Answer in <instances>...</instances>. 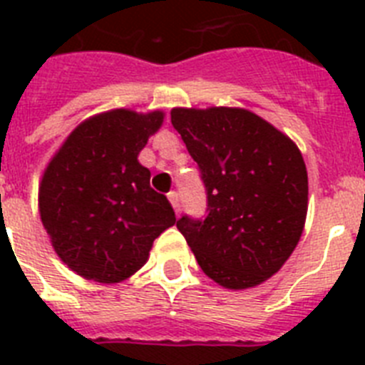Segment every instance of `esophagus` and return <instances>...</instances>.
Wrapping results in <instances>:
<instances>
[{
    "mask_svg": "<svg viewBox=\"0 0 365 365\" xmlns=\"http://www.w3.org/2000/svg\"><path fill=\"white\" fill-rule=\"evenodd\" d=\"M168 199H170V205H172L173 212H175L177 215L180 214V201H179V193L177 192H170L168 193Z\"/></svg>",
    "mask_w": 365,
    "mask_h": 365,
    "instance_id": "obj_1",
    "label": "esophagus"
}]
</instances>
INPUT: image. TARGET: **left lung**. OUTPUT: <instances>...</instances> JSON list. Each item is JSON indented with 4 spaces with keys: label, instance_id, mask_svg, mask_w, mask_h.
Segmentation results:
<instances>
[{
    "label": "left lung",
    "instance_id": "left-lung-1",
    "mask_svg": "<svg viewBox=\"0 0 365 365\" xmlns=\"http://www.w3.org/2000/svg\"><path fill=\"white\" fill-rule=\"evenodd\" d=\"M172 124L208 193L205 221L180 217L177 228L217 285H261L285 265L305 227L309 179L302 151L243 108H173Z\"/></svg>",
    "mask_w": 365,
    "mask_h": 365
}]
</instances>
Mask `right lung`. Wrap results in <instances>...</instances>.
Wrapping results in <instances>:
<instances>
[{
  "instance_id": "1",
  "label": "right lung",
  "mask_w": 365,
  "mask_h": 365,
  "mask_svg": "<svg viewBox=\"0 0 365 365\" xmlns=\"http://www.w3.org/2000/svg\"><path fill=\"white\" fill-rule=\"evenodd\" d=\"M164 111L128 108L80 122L51 157L38 186V210L58 257L104 285L146 265L153 241L175 225L166 195L150 186L138 163Z\"/></svg>"
}]
</instances>
